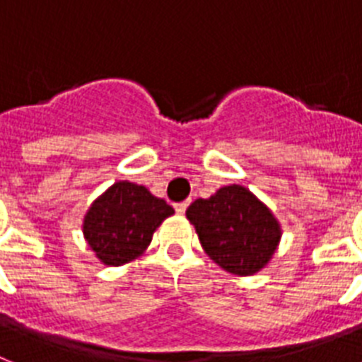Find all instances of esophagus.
<instances>
[{
    "label": "esophagus",
    "mask_w": 362,
    "mask_h": 362,
    "mask_svg": "<svg viewBox=\"0 0 362 362\" xmlns=\"http://www.w3.org/2000/svg\"><path fill=\"white\" fill-rule=\"evenodd\" d=\"M191 200H184V202H178V204H175V209H176V214H186V209L187 206H189Z\"/></svg>",
    "instance_id": "obj_1"
}]
</instances>
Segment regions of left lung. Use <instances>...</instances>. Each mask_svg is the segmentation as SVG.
Masks as SVG:
<instances>
[{"label":"left lung","mask_w":362,"mask_h":362,"mask_svg":"<svg viewBox=\"0 0 362 362\" xmlns=\"http://www.w3.org/2000/svg\"><path fill=\"white\" fill-rule=\"evenodd\" d=\"M186 215L206 254L232 274L250 276L263 269L281 235L269 208L235 184L209 199H197Z\"/></svg>","instance_id":"left-lung-1"}]
</instances>
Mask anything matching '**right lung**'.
I'll return each mask as SVG.
<instances>
[{"instance_id":"obj_1","label":"right lung","mask_w":362,"mask_h":362,"mask_svg":"<svg viewBox=\"0 0 362 362\" xmlns=\"http://www.w3.org/2000/svg\"><path fill=\"white\" fill-rule=\"evenodd\" d=\"M175 209L147 187L115 182L88 209L84 238L105 265H123L138 257L163 218Z\"/></svg>"}]
</instances>
